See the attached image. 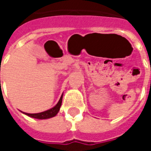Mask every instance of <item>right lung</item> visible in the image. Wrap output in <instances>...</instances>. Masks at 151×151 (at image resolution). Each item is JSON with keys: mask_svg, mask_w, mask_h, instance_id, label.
Returning <instances> with one entry per match:
<instances>
[{"mask_svg": "<svg viewBox=\"0 0 151 151\" xmlns=\"http://www.w3.org/2000/svg\"><path fill=\"white\" fill-rule=\"evenodd\" d=\"M61 103H62V97L60 98V101L58 102V104H56V107H54L52 109H50L48 111H44V112H41V113H38L36 115H32L30 114V116L35 119H39V120H44V119H49L52 117H54L56 114L58 113V111H60V108L61 106Z\"/></svg>", "mask_w": 151, "mask_h": 151, "instance_id": "add662e5", "label": "right lung"}]
</instances>
